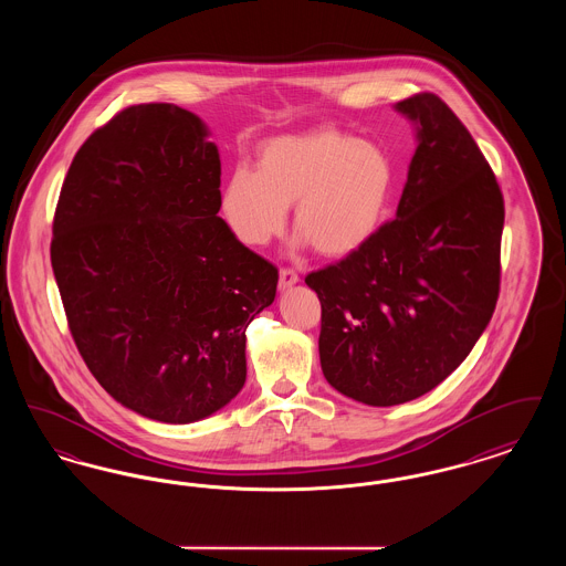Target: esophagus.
Instances as JSON below:
<instances>
[{
  "instance_id": "1",
  "label": "esophagus",
  "mask_w": 566,
  "mask_h": 566,
  "mask_svg": "<svg viewBox=\"0 0 566 566\" xmlns=\"http://www.w3.org/2000/svg\"><path fill=\"white\" fill-rule=\"evenodd\" d=\"M298 282V273L291 268H282L280 270V289H289Z\"/></svg>"
}]
</instances>
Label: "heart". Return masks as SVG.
I'll return each instance as SVG.
<instances>
[{
	"instance_id": "1",
	"label": "heart",
	"mask_w": 566,
	"mask_h": 566,
	"mask_svg": "<svg viewBox=\"0 0 566 566\" xmlns=\"http://www.w3.org/2000/svg\"><path fill=\"white\" fill-rule=\"evenodd\" d=\"M395 187V163L381 146L318 127L268 142L256 171L238 165L222 187L220 212L240 242L265 245L295 203L301 242L324 256H346L376 235Z\"/></svg>"
}]
</instances>
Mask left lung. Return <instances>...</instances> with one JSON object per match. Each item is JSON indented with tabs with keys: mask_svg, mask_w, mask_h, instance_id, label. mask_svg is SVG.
Masks as SVG:
<instances>
[{
	"mask_svg": "<svg viewBox=\"0 0 566 566\" xmlns=\"http://www.w3.org/2000/svg\"><path fill=\"white\" fill-rule=\"evenodd\" d=\"M397 109L418 123L397 218L305 284L321 298L326 381L374 407L407 403L473 350L501 291L503 192L480 146L434 93Z\"/></svg>",
	"mask_w": 566,
	"mask_h": 566,
	"instance_id": "obj_1",
	"label": "left lung"
}]
</instances>
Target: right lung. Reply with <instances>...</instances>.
Listing matches in <instances>:
<instances>
[{"mask_svg": "<svg viewBox=\"0 0 566 566\" xmlns=\"http://www.w3.org/2000/svg\"><path fill=\"white\" fill-rule=\"evenodd\" d=\"M203 123L137 104L86 137L53 220L51 263L88 371L135 413L187 424L245 381V328L277 270L218 216L220 159Z\"/></svg>", "mask_w": 566, "mask_h": 566, "instance_id": "add662e5", "label": "right lung"}]
</instances>
